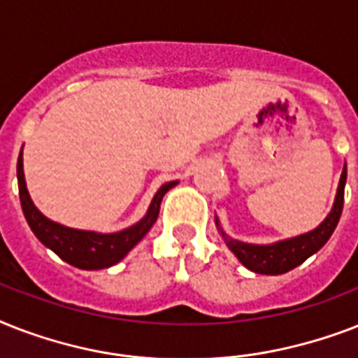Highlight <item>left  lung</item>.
<instances>
[{"label": "left lung", "mask_w": 358, "mask_h": 358, "mask_svg": "<svg viewBox=\"0 0 358 358\" xmlns=\"http://www.w3.org/2000/svg\"><path fill=\"white\" fill-rule=\"evenodd\" d=\"M345 180H348V167L344 165L331 212L327 213V217L323 219L316 229L308 230L305 234L278 239L275 243L260 245L230 238L221 227V221H219L217 215H215V227H217L221 238L224 239L227 247L234 252L236 258L247 269H250L252 273H260V275H282V273H288L294 267L301 266L312 255H316L317 250L322 249L323 245L329 241V238L333 236L334 229H336V224L340 221V215H342V208H344Z\"/></svg>", "instance_id": "left-lung-1"}]
</instances>
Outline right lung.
Instances as JSON below:
<instances>
[{
  "label": "right lung",
  "mask_w": 358,
  "mask_h": 358,
  "mask_svg": "<svg viewBox=\"0 0 358 358\" xmlns=\"http://www.w3.org/2000/svg\"><path fill=\"white\" fill-rule=\"evenodd\" d=\"M16 176H18L22 210H24L25 221L29 224V229L33 230V234L38 238V241L44 247L52 249L61 260H64L70 266L80 267V269H87V271L106 269V267L119 264L124 256L145 238L146 232L154 227L157 215H159V204L163 201V195L178 184V180L163 184L156 191L146 213L137 223H134L128 229L119 230V232L103 234V232H94V230L70 229V227H64L61 223H55L35 206V202L31 201L29 191H27V184H25L22 150H20L18 165H16Z\"/></svg>",
  "instance_id": "right-lung-1"
}]
</instances>
